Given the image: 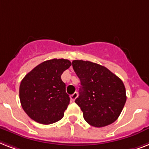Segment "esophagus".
I'll list each match as a JSON object with an SVG mask.
<instances>
[{
	"instance_id": "obj_1",
	"label": "esophagus",
	"mask_w": 149,
	"mask_h": 149,
	"mask_svg": "<svg viewBox=\"0 0 149 149\" xmlns=\"http://www.w3.org/2000/svg\"><path fill=\"white\" fill-rule=\"evenodd\" d=\"M77 96H78V93H77V92H75L74 93L70 95V98H71V100H72V101H74V100L77 98Z\"/></svg>"
}]
</instances>
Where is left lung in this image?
<instances>
[{
  "label": "left lung",
  "instance_id": "8db88e82",
  "mask_svg": "<svg viewBox=\"0 0 149 149\" xmlns=\"http://www.w3.org/2000/svg\"><path fill=\"white\" fill-rule=\"evenodd\" d=\"M72 64L81 83L75 102L80 107L86 122L98 128L114 123L126 102L123 81L100 64L79 60Z\"/></svg>",
  "mask_w": 149,
  "mask_h": 149
}]
</instances>
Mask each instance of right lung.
Returning a JSON list of instances; mask_svg holds the SVG:
<instances>
[{"instance_id": "1", "label": "right lung", "mask_w": 149, "mask_h": 149, "mask_svg": "<svg viewBox=\"0 0 149 149\" xmlns=\"http://www.w3.org/2000/svg\"><path fill=\"white\" fill-rule=\"evenodd\" d=\"M71 66L65 59L41 63L24 77L19 95L23 109L33 120L49 125L60 120L70 104L61 75Z\"/></svg>"}]
</instances>
